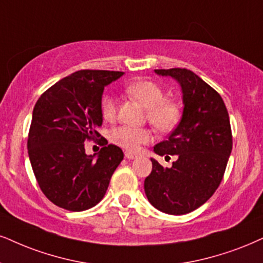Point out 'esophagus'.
Masks as SVG:
<instances>
[{
  "label": "esophagus",
  "mask_w": 263,
  "mask_h": 263,
  "mask_svg": "<svg viewBox=\"0 0 263 263\" xmlns=\"http://www.w3.org/2000/svg\"><path fill=\"white\" fill-rule=\"evenodd\" d=\"M125 157L128 158V160H134V158L138 157L137 154H134V152H130V151H125Z\"/></svg>",
  "instance_id": "34e87169"
}]
</instances>
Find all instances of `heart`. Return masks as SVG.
<instances>
[{
  "label": "heart",
  "instance_id": "1",
  "mask_svg": "<svg viewBox=\"0 0 263 263\" xmlns=\"http://www.w3.org/2000/svg\"><path fill=\"white\" fill-rule=\"evenodd\" d=\"M126 95L146 108V118L150 124L160 133H170L180 121L181 111L177 102L164 99L160 85L151 80H138L125 87ZM101 115L106 121H112L117 116V102L112 96L105 95L100 103ZM113 144L126 150L135 151L141 145L151 140L152 134L146 128H132L121 125L112 129L109 134Z\"/></svg>",
  "mask_w": 263,
  "mask_h": 263
}]
</instances>
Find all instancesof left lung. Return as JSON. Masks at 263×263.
I'll list each match as a JSON object with an SVG mask.
<instances>
[{
  "instance_id": "8db88e82",
  "label": "left lung",
  "mask_w": 263,
  "mask_h": 263,
  "mask_svg": "<svg viewBox=\"0 0 263 263\" xmlns=\"http://www.w3.org/2000/svg\"><path fill=\"white\" fill-rule=\"evenodd\" d=\"M172 77L183 91V116L168 140L157 144L160 156L177 155L171 168L151 158L152 171L144 187L154 207L168 215H185L215 194L231 156L233 137L227 107L221 95L185 68L155 69Z\"/></svg>"
}]
</instances>
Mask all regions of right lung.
I'll return each mask as SVG.
<instances>
[{
  "label": "right lung",
  "mask_w": 263,
  "mask_h": 263,
  "mask_svg": "<svg viewBox=\"0 0 263 263\" xmlns=\"http://www.w3.org/2000/svg\"><path fill=\"white\" fill-rule=\"evenodd\" d=\"M115 70L83 69L70 74L35 103L28 135V154L39 186L51 202L79 212L93 207L105 196L123 151L107 145L93 156L85 154L84 142L101 135L103 89L123 76Z\"/></svg>",
  "instance_id": "1"
}]
</instances>
